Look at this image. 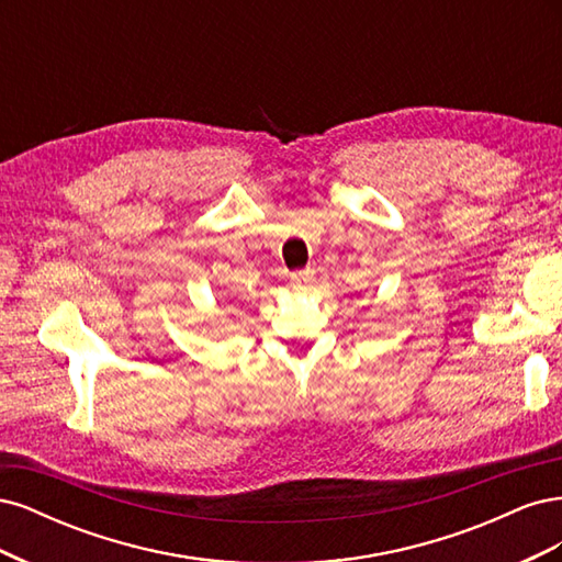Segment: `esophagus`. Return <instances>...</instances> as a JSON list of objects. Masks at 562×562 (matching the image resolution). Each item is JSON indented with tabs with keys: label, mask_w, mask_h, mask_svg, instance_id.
Wrapping results in <instances>:
<instances>
[{
	"label": "esophagus",
	"mask_w": 562,
	"mask_h": 562,
	"mask_svg": "<svg viewBox=\"0 0 562 562\" xmlns=\"http://www.w3.org/2000/svg\"><path fill=\"white\" fill-rule=\"evenodd\" d=\"M312 281H314V271L312 269H302V271H295V274H291V288H293L295 293L310 291Z\"/></svg>",
	"instance_id": "esophagus-1"
}]
</instances>
